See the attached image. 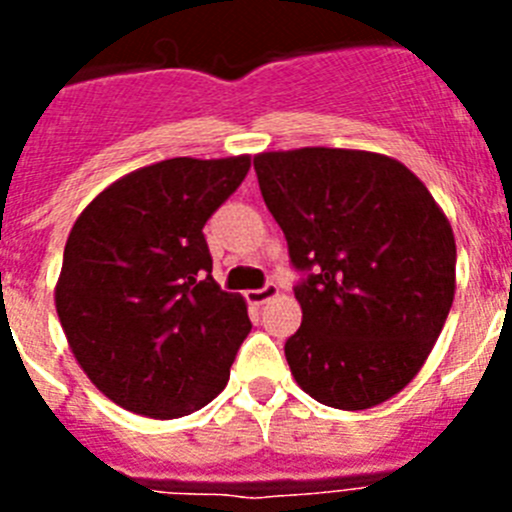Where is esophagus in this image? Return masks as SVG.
Wrapping results in <instances>:
<instances>
[{
  "label": "esophagus",
  "instance_id": "34e87169",
  "mask_svg": "<svg viewBox=\"0 0 512 512\" xmlns=\"http://www.w3.org/2000/svg\"><path fill=\"white\" fill-rule=\"evenodd\" d=\"M279 295V287L277 284H264L261 289H251V292H246V300L251 302V305H264V302H269L271 297Z\"/></svg>",
  "mask_w": 512,
  "mask_h": 512
}]
</instances>
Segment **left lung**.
Masks as SVG:
<instances>
[{
    "label": "left lung",
    "instance_id": "1",
    "mask_svg": "<svg viewBox=\"0 0 512 512\" xmlns=\"http://www.w3.org/2000/svg\"><path fill=\"white\" fill-rule=\"evenodd\" d=\"M261 197L284 230L302 325L284 343L312 400L366 410L420 372L456 292L449 217L397 158L351 148L253 156Z\"/></svg>",
    "mask_w": 512,
    "mask_h": 512
}]
</instances>
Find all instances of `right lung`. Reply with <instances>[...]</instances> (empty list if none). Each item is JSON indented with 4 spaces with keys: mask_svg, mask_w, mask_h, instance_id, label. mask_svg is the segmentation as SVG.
<instances>
[{
    "mask_svg": "<svg viewBox=\"0 0 512 512\" xmlns=\"http://www.w3.org/2000/svg\"><path fill=\"white\" fill-rule=\"evenodd\" d=\"M251 156L166 158L84 207L63 248L56 312L71 354L115 405L156 420L225 390L251 330L246 300L210 277L205 223Z\"/></svg>",
    "mask_w": 512,
    "mask_h": 512,
    "instance_id": "obj_1",
    "label": "right lung"
}]
</instances>
